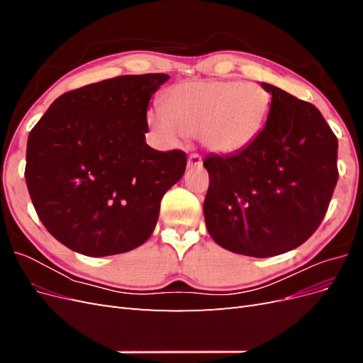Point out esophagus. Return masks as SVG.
<instances>
[{"label": "esophagus", "instance_id": "1", "mask_svg": "<svg viewBox=\"0 0 363 363\" xmlns=\"http://www.w3.org/2000/svg\"><path fill=\"white\" fill-rule=\"evenodd\" d=\"M203 164V159L199 155V152H192V155L188 157V167L189 168H195V167H201Z\"/></svg>", "mask_w": 363, "mask_h": 363}]
</instances>
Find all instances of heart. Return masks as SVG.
Masks as SVG:
<instances>
[{
	"label": "heart",
	"instance_id": "obj_1",
	"mask_svg": "<svg viewBox=\"0 0 363 363\" xmlns=\"http://www.w3.org/2000/svg\"><path fill=\"white\" fill-rule=\"evenodd\" d=\"M164 107H152L148 123L169 142L199 135L201 144L219 155L244 151L265 130L271 94L257 83L203 80L175 84Z\"/></svg>",
	"mask_w": 363,
	"mask_h": 363
}]
</instances>
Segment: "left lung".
<instances>
[{"mask_svg": "<svg viewBox=\"0 0 363 363\" xmlns=\"http://www.w3.org/2000/svg\"><path fill=\"white\" fill-rule=\"evenodd\" d=\"M272 94L263 133L244 151L207 156L204 218L218 245L271 257L304 244L324 219L337 183V138L312 104Z\"/></svg>", "mask_w": 363, "mask_h": 363, "instance_id": "8db88e82", "label": "left lung"}]
</instances>
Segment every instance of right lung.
<instances>
[{"mask_svg": "<svg viewBox=\"0 0 363 363\" xmlns=\"http://www.w3.org/2000/svg\"><path fill=\"white\" fill-rule=\"evenodd\" d=\"M167 74L119 75L65 92L27 140L26 183L42 224L89 257L142 245L188 157L145 144L151 95Z\"/></svg>", "mask_w": 363, "mask_h": 363, "instance_id": "obj_1", "label": "right lung"}]
</instances>
